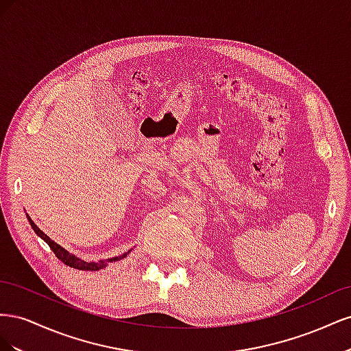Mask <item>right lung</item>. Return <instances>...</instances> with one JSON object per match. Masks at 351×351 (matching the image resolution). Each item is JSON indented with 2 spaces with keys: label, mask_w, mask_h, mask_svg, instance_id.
I'll use <instances>...</instances> for the list:
<instances>
[{
  "label": "right lung",
  "mask_w": 351,
  "mask_h": 351,
  "mask_svg": "<svg viewBox=\"0 0 351 351\" xmlns=\"http://www.w3.org/2000/svg\"><path fill=\"white\" fill-rule=\"evenodd\" d=\"M27 219H29V222H30V226H32V228H34V231L36 232V234L44 240L48 246L51 247V250L56 253V256L61 261V262H64L66 265H69V267H71V268H76V269H82V271H99V269H102V268H105L107 267V263L108 262H115V261H120V259H123V258H125L127 256V253H124V254H121V256H115V258H111V259H108V261H99V262H86V261H83V259H80V258H77V256H74V254H71V253H69L66 249H62L60 244H57L54 240H51L45 232H42L38 227H36V224L34 221L30 219V217L27 215Z\"/></svg>",
  "instance_id": "add662e5"
}]
</instances>
